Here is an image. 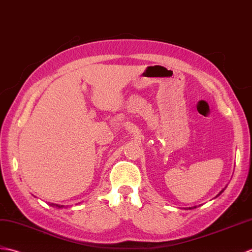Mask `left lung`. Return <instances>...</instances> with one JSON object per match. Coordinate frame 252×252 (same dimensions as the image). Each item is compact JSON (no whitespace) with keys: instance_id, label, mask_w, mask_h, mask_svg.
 Returning a JSON list of instances; mask_svg holds the SVG:
<instances>
[{"instance_id":"8db88e82","label":"left lung","mask_w":252,"mask_h":252,"mask_svg":"<svg viewBox=\"0 0 252 252\" xmlns=\"http://www.w3.org/2000/svg\"><path fill=\"white\" fill-rule=\"evenodd\" d=\"M223 191H224V189H222V191H221V192H220L219 194H218V195H217V196H219V195H220V194H221V193H222ZM193 208H195V207H193ZM189 209H192V208H189Z\"/></svg>"}]
</instances>
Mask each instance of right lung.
<instances>
[{"instance_id": "right-lung-1", "label": "right lung", "mask_w": 252, "mask_h": 252, "mask_svg": "<svg viewBox=\"0 0 252 252\" xmlns=\"http://www.w3.org/2000/svg\"><path fill=\"white\" fill-rule=\"evenodd\" d=\"M50 205H53V206H56V207H58V208H61V207H63V206H60V205H54V204H50Z\"/></svg>"}]
</instances>
